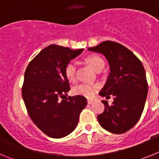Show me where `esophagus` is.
Returning <instances> with one entry per match:
<instances>
[{"label":"esophagus","mask_w":159,"mask_h":159,"mask_svg":"<svg viewBox=\"0 0 159 159\" xmlns=\"http://www.w3.org/2000/svg\"><path fill=\"white\" fill-rule=\"evenodd\" d=\"M93 102H94V101L92 100V99H88V104H92V103H93Z\"/></svg>","instance_id":"obj_1"}]
</instances>
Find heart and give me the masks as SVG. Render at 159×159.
<instances>
[{
	"label": "heart",
	"instance_id": "obj_1",
	"mask_svg": "<svg viewBox=\"0 0 159 159\" xmlns=\"http://www.w3.org/2000/svg\"><path fill=\"white\" fill-rule=\"evenodd\" d=\"M86 62L93 68L95 71L102 69L104 66V62L101 57L91 55L86 58ZM75 72L76 66L74 62H70L67 64L65 67V75L69 81H74L75 80ZM99 89V85L98 84H80L73 89L74 94L77 95H82L87 98H92L95 92Z\"/></svg>",
	"mask_w": 159,
	"mask_h": 159
}]
</instances>
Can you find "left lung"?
Returning <instances> with one entry per match:
<instances>
[{
	"label": "left lung",
	"mask_w": 159,
	"mask_h": 159,
	"mask_svg": "<svg viewBox=\"0 0 159 159\" xmlns=\"http://www.w3.org/2000/svg\"><path fill=\"white\" fill-rule=\"evenodd\" d=\"M89 51L103 55L107 60L110 74L99 92L102 97L114 96V101L105 105L104 111L98 116L103 129L114 134H123L134 127L141 117L148 93L146 71L135 55L123 45L103 41Z\"/></svg>",
	"instance_id": "obj_1"
}]
</instances>
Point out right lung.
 I'll return each mask as SVG.
<instances>
[{"instance_id": "add662e5", "label": "right lung", "mask_w": 159, "mask_h": 159, "mask_svg": "<svg viewBox=\"0 0 159 159\" xmlns=\"http://www.w3.org/2000/svg\"><path fill=\"white\" fill-rule=\"evenodd\" d=\"M83 50L51 44L41 50L25 70L22 87L25 107L32 122L49 137L60 139L71 134L87 106L82 95L60 100L70 91L66 66Z\"/></svg>"}]
</instances>
